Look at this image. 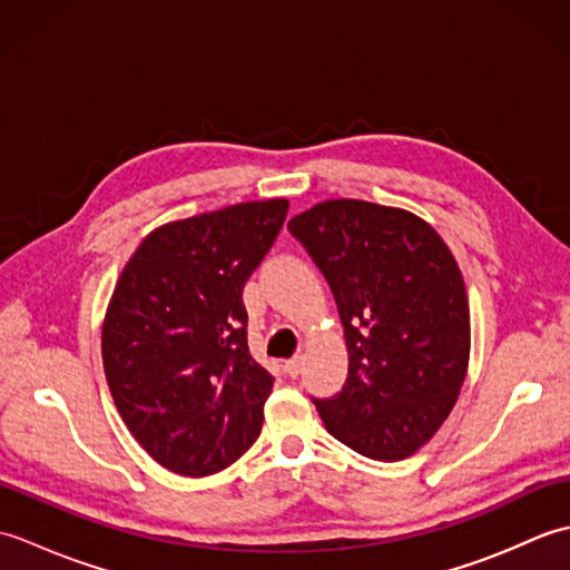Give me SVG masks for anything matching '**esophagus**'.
Listing matches in <instances>:
<instances>
[{"instance_id": "obj_1", "label": "esophagus", "mask_w": 570, "mask_h": 570, "mask_svg": "<svg viewBox=\"0 0 570 570\" xmlns=\"http://www.w3.org/2000/svg\"><path fill=\"white\" fill-rule=\"evenodd\" d=\"M284 370H286L288 377H294V380H296L298 374H301V370H304V357H292V360H286Z\"/></svg>"}]
</instances>
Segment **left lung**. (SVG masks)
Instances as JSON below:
<instances>
[{
  "label": "left lung",
  "instance_id": "obj_1",
  "mask_svg": "<svg viewBox=\"0 0 570 570\" xmlns=\"http://www.w3.org/2000/svg\"><path fill=\"white\" fill-rule=\"evenodd\" d=\"M328 282L347 380L313 399L337 441L394 463L451 414L470 357L468 294L451 249L421 217L367 200H325L288 223Z\"/></svg>",
  "mask_w": 570,
  "mask_h": 570
}]
</instances>
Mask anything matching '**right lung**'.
<instances>
[{
	"label": "right lung",
	"mask_w": 570,
	"mask_h": 570,
	"mask_svg": "<svg viewBox=\"0 0 570 570\" xmlns=\"http://www.w3.org/2000/svg\"><path fill=\"white\" fill-rule=\"evenodd\" d=\"M286 210L274 198L156 227L115 286L107 384L139 445L178 475L233 465L262 431L274 377L249 355L242 288Z\"/></svg>",
	"instance_id": "obj_1"
}]
</instances>
